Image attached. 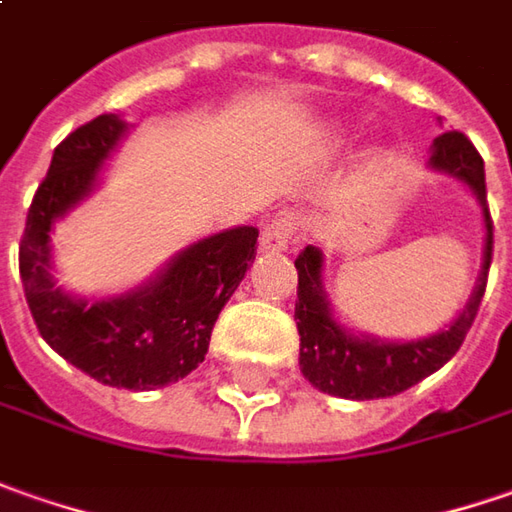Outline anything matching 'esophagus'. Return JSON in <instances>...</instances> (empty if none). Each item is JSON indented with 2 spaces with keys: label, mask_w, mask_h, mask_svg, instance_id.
Wrapping results in <instances>:
<instances>
[{
  "label": "esophagus",
  "mask_w": 512,
  "mask_h": 512,
  "mask_svg": "<svg viewBox=\"0 0 512 512\" xmlns=\"http://www.w3.org/2000/svg\"><path fill=\"white\" fill-rule=\"evenodd\" d=\"M294 235V221L291 215H280L272 223L263 226V235H260V249L263 252H286Z\"/></svg>",
  "instance_id": "esophagus-1"
}]
</instances>
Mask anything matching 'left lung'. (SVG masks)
<instances>
[{
    "label": "left lung",
    "instance_id": "1",
    "mask_svg": "<svg viewBox=\"0 0 512 512\" xmlns=\"http://www.w3.org/2000/svg\"><path fill=\"white\" fill-rule=\"evenodd\" d=\"M428 169L456 178L470 189L482 206L485 252L476 289L448 328L419 340H382L374 334H354V328L337 323L328 294L323 289V249L306 246L294 260L297 269V303L294 320L300 331V371L323 394L343 399H382L408 391L431 377L465 343L485 297L487 269L493 255V223L487 212L485 161L462 133H442L433 138Z\"/></svg>",
    "mask_w": 512,
    "mask_h": 512
}]
</instances>
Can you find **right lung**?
Returning a JSON list of instances; mask_svg holds the SVG:
<instances>
[{
    "label": "right lung",
    "mask_w": 512,
    "mask_h": 512,
    "mask_svg": "<svg viewBox=\"0 0 512 512\" xmlns=\"http://www.w3.org/2000/svg\"><path fill=\"white\" fill-rule=\"evenodd\" d=\"M127 130L121 115H98L56 147L27 212L19 274L36 328L59 357L101 385L152 391L203 362L218 314L255 260L257 229L235 226L195 240L147 283L113 297L90 300L56 286L50 235L96 192Z\"/></svg>",
    "instance_id": "add662e5"
}]
</instances>
